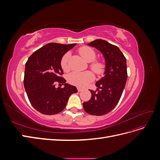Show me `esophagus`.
<instances>
[{
  "instance_id": "obj_1",
  "label": "esophagus",
  "mask_w": 160,
  "mask_h": 160,
  "mask_svg": "<svg viewBox=\"0 0 160 160\" xmlns=\"http://www.w3.org/2000/svg\"><path fill=\"white\" fill-rule=\"evenodd\" d=\"M77 91H78L79 92H81V91H83V89H81L80 88H77Z\"/></svg>"
}]
</instances>
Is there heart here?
Returning a JSON list of instances; mask_svg holds the SVG:
<instances>
[{"label": "heart", "instance_id": "b5f03b06", "mask_svg": "<svg viewBox=\"0 0 160 160\" xmlns=\"http://www.w3.org/2000/svg\"><path fill=\"white\" fill-rule=\"evenodd\" d=\"M79 52L85 61L91 62L89 65L90 68L97 75H101L103 73L105 65L103 62L100 61H94L96 59V53L93 49L89 47L84 46L80 48ZM70 57V52H66L61 59L60 65L62 71L65 72H68L70 70L69 63ZM94 78V75L91 71H85L82 72H73L68 76L67 80L71 85L79 87V88H83L93 81Z\"/></svg>", "mask_w": 160, "mask_h": 160}]
</instances>
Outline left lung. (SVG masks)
I'll list each match as a JSON object with an SVG mask.
<instances>
[{"label":"left lung","mask_w":160,"mask_h":160,"mask_svg":"<svg viewBox=\"0 0 160 160\" xmlns=\"http://www.w3.org/2000/svg\"><path fill=\"white\" fill-rule=\"evenodd\" d=\"M88 45L95 47L105 59V76L96 82L97 90H90L91 98L83 103L87 113L103 115L112 110L122 97L128 79L126 59L119 48L102 39H96Z\"/></svg>","instance_id":"left-lung-1"}]
</instances>
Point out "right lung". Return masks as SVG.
Listing matches in <instances>:
<instances>
[{
    "label": "right lung",
    "instance_id": "1",
    "mask_svg": "<svg viewBox=\"0 0 160 160\" xmlns=\"http://www.w3.org/2000/svg\"><path fill=\"white\" fill-rule=\"evenodd\" d=\"M75 45L51 42L34 52L28 59L24 86L30 103L38 112L44 115L60 113L66 107L70 95L77 92L75 86L65 83L60 65L62 56ZM57 82L65 87L56 88Z\"/></svg>",
    "mask_w": 160,
    "mask_h": 160
}]
</instances>
